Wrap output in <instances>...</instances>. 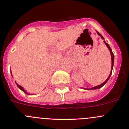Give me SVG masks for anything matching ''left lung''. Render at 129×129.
<instances>
[{"label":"left lung","mask_w":129,"mask_h":129,"mask_svg":"<svg viewBox=\"0 0 129 129\" xmlns=\"http://www.w3.org/2000/svg\"><path fill=\"white\" fill-rule=\"evenodd\" d=\"M96 32H97V34H98V35L101 36V38H102V39L104 40V37H103V36H102L101 35V34H99V33L98 32V31H96ZM104 42L105 45H106V46H107V47L108 48V49H109V51H110V53H111V61H112V66H111V73H110V74H109V76H108V78H107V79H106V80L104 82V83H102L101 84H100V85H98V86H95V87H91V88H89V89H87V88H84V87H81V88L84 89H86V90H89V89H99V88H101V87H103V86H104V85L106 84V83H107V81L109 80V78H110V77H111V74H112V68H113V66H114V53H112V50H111V47H110V46H109V45L108 44H107V43H106V42H105L104 40Z\"/></svg>","instance_id":"8db88e82"}]
</instances>
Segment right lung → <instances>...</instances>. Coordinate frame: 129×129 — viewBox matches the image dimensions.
Returning <instances> with one entry per match:
<instances>
[{"label": "right lung", "mask_w": 129, "mask_h": 129, "mask_svg": "<svg viewBox=\"0 0 129 129\" xmlns=\"http://www.w3.org/2000/svg\"><path fill=\"white\" fill-rule=\"evenodd\" d=\"M11 74H12V72H11ZM12 77H13V76H12ZM15 83H16V84L17 85V86H18V88H19L20 89H21V90H22V91H23V92H25V94H28V95H31V94H30L27 93V92H26V91H25V90L24 89V88H23V87H22V86H20L19 84H17V83H16V82H15Z\"/></svg>", "instance_id": "add662e5"}]
</instances>
